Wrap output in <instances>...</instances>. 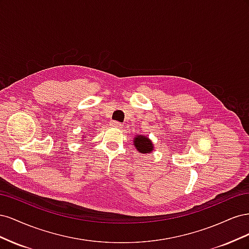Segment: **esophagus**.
I'll return each instance as SVG.
<instances>
[{"instance_id":"obj_1","label":"esophagus","mask_w":249,"mask_h":249,"mask_svg":"<svg viewBox=\"0 0 249 249\" xmlns=\"http://www.w3.org/2000/svg\"><path fill=\"white\" fill-rule=\"evenodd\" d=\"M110 125L111 126H115V127H123V124L118 123V122H115V120H112V122L110 123Z\"/></svg>"}]
</instances>
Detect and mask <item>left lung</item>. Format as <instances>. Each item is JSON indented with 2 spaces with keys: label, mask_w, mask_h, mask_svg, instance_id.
<instances>
[{
  "label": "left lung",
  "mask_w": 249,
  "mask_h": 249,
  "mask_svg": "<svg viewBox=\"0 0 249 249\" xmlns=\"http://www.w3.org/2000/svg\"><path fill=\"white\" fill-rule=\"evenodd\" d=\"M134 145L138 152L142 154H148L154 149L153 142L149 140L148 137L143 136V135H137L134 138Z\"/></svg>",
  "instance_id": "8db88e82"
}]
</instances>
